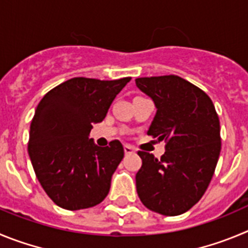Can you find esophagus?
I'll return each instance as SVG.
<instances>
[{"mask_svg": "<svg viewBox=\"0 0 248 248\" xmlns=\"http://www.w3.org/2000/svg\"><path fill=\"white\" fill-rule=\"evenodd\" d=\"M124 153H126V155H132V153H135L136 152L135 147L129 146V144H124Z\"/></svg>", "mask_w": 248, "mask_h": 248, "instance_id": "esophagus-1", "label": "esophagus"}]
</instances>
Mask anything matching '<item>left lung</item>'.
<instances>
[{"label": "left lung", "mask_w": 248, "mask_h": 248, "mask_svg": "<svg viewBox=\"0 0 248 248\" xmlns=\"http://www.w3.org/2000/svg\"><path fill=\"white\" fill-rule=\"evenodd\" d=\"M136 85L157 108L147 133L167 140L160 159L138 152L137 194L149 210L180 215L202 199L214 175L221 151L218 116L204 91L177 75L138 78Z\"/></svg>", "instance_id": "8db88e82"}]
</instances>
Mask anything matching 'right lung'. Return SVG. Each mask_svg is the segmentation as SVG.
<instances>
[{
  "mask_svg": "<svg viewBox=\"0 0 248 248\" xmlns=\"http://www.w3.org/2000/svg\"><path fill=\"white\" fill-rule=\"evenodd\" d=\"M129 80L73 78L38 104L28 153L38 180L58 206L88 209L108 196L124 147L120 140L99 147L90 131L106 117L116 95Z\"/></svg>",
  "mask_w": 248,
  "mask_h": 248,
  "instance_id": "obj_1",
  "label": "right lung"
}]
</instances>
